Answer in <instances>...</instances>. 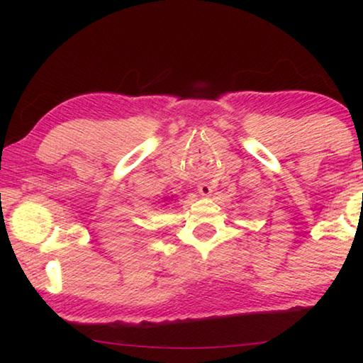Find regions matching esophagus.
<instances>
[{
    "instance_id": "esophagus-1",
    "label": "esophagus",
    "mask_w": 363,
    "mask_h": 363,
    "mask_svg": "<svg viewBox=\"0 0 363 363\" xmlns=\"http://www.w3.org/2000/svg\"><path fill=\"white\" fill-rule=\"evenodd\" d=\"M199 194L201 196H210L211 195V187L208 184H200L199 186Z\"/></svg>"
}]
</instances>
